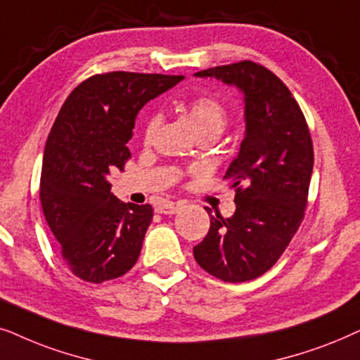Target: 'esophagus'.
Segmentation results:
<instances>
[{"label": "esophagus", "mask_w": 360, "mask_h": 360, "mask_svg": "<svg viewBox=\"0 0 360 360\" xmlns=\"http://www.w3.org/2000/svg\"><path fill=\"white\" fill-rule=\"evenodd\" d=\"M177 210H179V204L171 202V200H166V202H162V204H160V205H158V207H156V212L166 214V215L176 214Z\"/></svg>", "instance_id": "esophagus-1"}]
</instances>
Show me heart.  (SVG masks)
<instances>
[{
  "mask_svg": "<svg viewBox=\"0 0 360 360\" xmlns=\"http://www.w3.org/2000/svg\"><path fill=\"white\" fill-rule=\"evenodd\" d=\"M186 117L193 128L195 136L198 135H212L217 138L224 128L227 127V112L222 107V103L212 97H199L194 98L193 102L188 105L186 110ZM156 128V118H151L146 123L145 128V140H150L153 131Z\"/></svg>",
  "mask_w": 360,
  "mask_h": 360,
  "instance_id": "b5f03b06",
  "label": "heart"
}]
</instances>
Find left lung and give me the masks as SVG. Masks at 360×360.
Segmentation results:
<instances>
[{
  "instance_id": "8db88e82",
  "label": "left lung",
  "mask_w": 360,
  "mask_h": 360,
  "mask_svg": "<svg viewBox=\"0 0 360 360\" xmlns=\"http://www.w3.org/2000/svg\"><path fill=\"white\" fill-rule=\"evenodd\" d=\"M195 77L237 87L245 105V135L225 179H232L236 212L210 215L209 233L194 258L230 283L248 281L275 265L304 217L313 141L288 87L252 60L200 70Z\"/></svg>"
}]
</instances>
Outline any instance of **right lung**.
Wrapping results in <instances>:
<instances>
[{
  "mask_svg": "<svg viewBox=\"0 0 360 360\" xmlns=\"http://www.w3.org/2000/svg\"><path fill=\"white\" fill-rule=\"evenodd\" d=\"M183 75L110 72L72 90L47 138L41 204L60 255L90 283L131 270L153 219L150 204H124L108 176L130 160L127 143L140 110Z\"/></svg>",
  "mask_w": 360,
  "mask_h": 360,
  "instance_id": "add662e5",
  "label": "right lung"
}]
</instances>
